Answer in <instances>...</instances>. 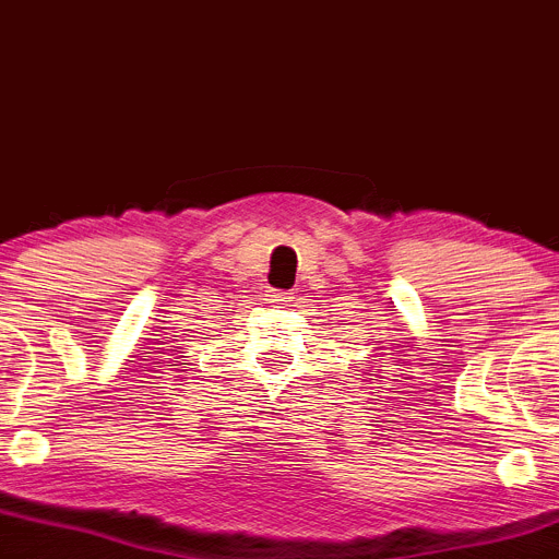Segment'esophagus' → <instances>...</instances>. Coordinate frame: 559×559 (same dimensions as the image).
<instances>
[{"label":"esophagus","mask_w":559,"mask_h":559,"mask_svg":"<svg viewBox=\"0 0 559 559\" xmlns=\"http://www.w3.org/2000/svg\"><path fill=\"white\" fill-rule=\"evenodd\" d=\"M271 297H273V301H292L294 292H278V288H273Z\"/></svg>","instance_id":"34e87169"}]
</instances>
